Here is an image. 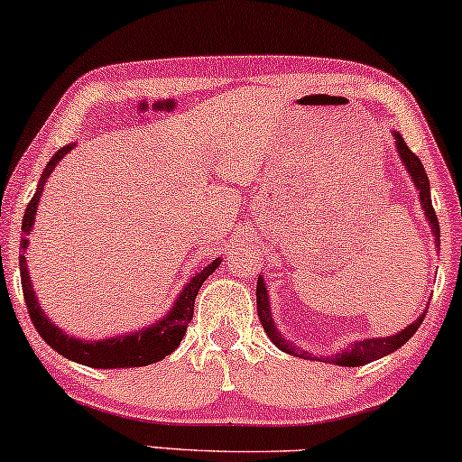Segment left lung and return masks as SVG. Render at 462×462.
<instances>
[{
	"instance_id": "8db88e82",
	"label": "left lung",
	"mask_w": 462,
	"mask_h": 462,
	"mask_svg": "<svg viewBox=\"0 0 462 462\" xmlns=\"http://www.w3.org/2000/svg\"><path fill=\"white\" fill-rule=\"evenodd\" d=\"M394 140H397V151H399V157L403 161L405 170L410 171L411 180H414L416 189H418V199H420V206L424 209V214H427L429 223H430V229H433V236H435V244L439 245V223H437V214L433 209V203H430V184H429V178H427V171H424V167L420 163V159L416 157L414 152L407 148V143L403 142V137H401L397 131H394ZM256 311H259V319H261V325L265 328V333L269 335V339L273 341L275 346H278L282 352H289L292 356H301V358H310V361H322V363H333V365H341V367H361V365H367L371 361H377V358L391 355V352L399 350L401 346L405 344L407 339L411 337L418 331V327L422 325L424 320V314H427V310L422 311L420 319H416V322H411L410 327L401 328L399 333L391 335V337H371V339H361V341H355V344L350 346V348H346L344 352H339V355L335 356H314L311 352H305V350H297L295 344H291V341H286L282 337V333L278 331V327L273 325V319H272V311H269V297H267V289H265V282H263V278L259 275V282H256Z\"/></svg>"
}]
</instances>
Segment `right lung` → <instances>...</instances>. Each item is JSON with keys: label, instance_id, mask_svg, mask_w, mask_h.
Instances as JSON below:
<instances>
[{"label": "right lung", "instance_id": "1", "mask_svg": "<svg viewBox=\"0 0 462 462\" xmlns=\"http://www.w3.org/2000/svg\"><path fill=\"white\" fill-rule=\"evenodd\" d=\"M74 143L65 146L59 151L55 157L48 161L46 170L42 171L40 187L35 190V195L29 201L25 209V217H23V233L21 237V254H19V267H21V284H23V295H25L29 319H32L33 327L38 328L40 337L51 346L52 350H57L59 355L76 361L87 367L95 369H116V367H143V365H152L171 355L178 348L180 341H182L184 333H187L189 322L193 320V310H195V297L199 292L201 284L206 282L208 275H212L214 269L220 265V259L212 261L208 267H203L199 273H195L180 292L173 308L154 325L142 328L131 335H116V337L107 339H95V341H82L65 335L61 328L52 325L51 319L46 316V311L42 310V305L35 299V291L32 286V278L27 272V259L25 250L29 245V231H32L33 220H35V209H38V201L42 190H44V182L51 176L55 165L68 154Z\"/></svg>", "mask_w": 462, "mask_h": 462}]
</instances>
